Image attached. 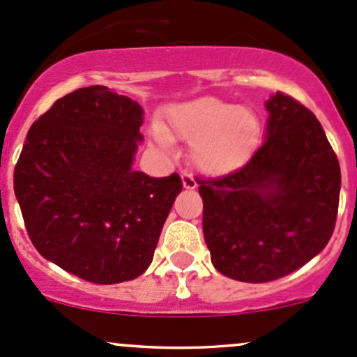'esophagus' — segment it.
I'll return each mask as SVG.
<instances>
[{"label": "esophagus", "mask_w": 357, "mask_h": 357, "mask_svg": "<svg viewBox=\"0 0 357 357\" xmlns=\"http://www.w3.org/2000/svg\"><path fill=\"white\" fill-rule=\"evenodd\" d=\"M182 183L185 189H195L197 187V182H195L192 174H189V172H183L182 174Z\"/></svg>", "instance_id": "34e87169"}]
</instances>
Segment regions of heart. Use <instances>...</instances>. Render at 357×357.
<instances>
[{"label":"heart","instance_id":"obj_1","mask_svg":"<svg viewBox=\"0 0 357 357\" xmlns=\"http://www.w3.org/2000/svg\"><path fill=\"white\" fill-rule=\"evenodd\" d=\"M260 131V119L248 107L201 97L172 107L167 126L163 132H156V139L167 144V137H175L192 144L194 163L206 174L220 175L247 162Z\"/></svg>","mask_w":357,"mask_h":357}]
</instances>
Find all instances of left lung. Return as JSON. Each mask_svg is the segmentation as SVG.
I'll return each instance as SVG.
<instances>
[{"instance_id":"8db88e82","label":"left lung","mask_w":357,"mask_h":357,"mask_svg":"<svg viewBox=\"0 0 357 357\" xmlns=\"http://www.w3.org/2000/svg\"><path fill=\"white\" fill-rule=\"evenodd\" d=\"M266 141L243 167L197 180L211 262L241 282L284 278L320 254L339 209L340 167L315 114L278 91Z\"/></svg>"}]
</instances>
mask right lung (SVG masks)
I'll return each instance as SVG.
<instances>
[{"mask_svg": "<svg viewBox=\"0 0 357 357\" xmlns=\"http://www.w3.org/2000/svg\"><path fill=\"white\" fill-rule=\"evenodd\" d=\"M143 109L110 88H79L29 129L15 167L26 233L44 259L95 284L148 269L182 190L177 174L132 170Z\"/></svg>", "mask_w": 357, "mask_h": 357, "instance_id": "1", "label": "right lung"}]
</instances>
